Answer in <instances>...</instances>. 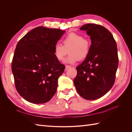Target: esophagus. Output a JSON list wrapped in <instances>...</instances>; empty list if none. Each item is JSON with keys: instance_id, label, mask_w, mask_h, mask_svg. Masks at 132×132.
Instances as JSON below:
<instances>
[{"instance_id": "esophagus-1", "label": "esophagus", "mask_w": 132, "mask_h": 132, "mask_svg": "<svg viewBox=\"0 0 132 132\" xmlns=\"http://www.w3.org/2000/svg\"><path fill=\"white\" fill-rule=\"evenodd\" d=\"M70 68V65H66V66H65V70H67V69H68L69 68Z\"/></svg>"}]
</instances>
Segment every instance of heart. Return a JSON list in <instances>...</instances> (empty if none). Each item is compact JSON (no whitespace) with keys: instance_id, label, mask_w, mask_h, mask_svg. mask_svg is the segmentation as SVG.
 I'll return each instance as SVG.
<instances>
[{"instance_id":"1","label":"heart","mask_w":132,"mask_h":132,"mask_svg":"<svg viewBox=\"0 0 132 132\" xmlns=\"http://www.w3.org/2000/svg\"><path fill=\"white\" fill-rule=\"evenodd\" d=\"M63 46L55 44L53 49V55L57 61L63 62L66 55L69 53L66 62L74 64L88 56L91 50V43L87 38L75 32L68 34L62 40Z\"/></svg>"}]
</instances>
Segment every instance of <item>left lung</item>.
I'll use <instances>...</instances> for the list:
<instances>
[{
	"mask_svg": "<svg viewBox=\"0 0 132 132\" xmlns=\"http://www.w3.org/2000/svg\"><path fill=\"white\" fill-rule=\"evenodd\" d=\"M91 40L90 53L76 68L74 84L82 97L94 100L105 95L113 86L118 65L117 44L106 28L95 23L81 27Z\"/></svg>",
	"mask_w": 132,
	"mask_h": 132,
	"instance_id": "8db88e82",
	"label": "left lung"
}]
</instances>
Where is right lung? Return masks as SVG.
Instances as JSON below:
<instances>
[{
	"instance_id": "obj_1",
	"label": "right lung",
	"mask_w": 132,
	"mask_h": 132,
	"mask_svg": "<svg viewBox=\"0 0 132 132\" xmlns=\"http://www.w3.org/2000/svg\"><path fill=\"white\" fill-rule=\"evenodd\" d=\"M65 31L39 26L26 34L16 47L11 63L15 87L26 101H49L58 86L65 65L53 55L55 44Z\"/></svg>"
}]
</instances>
